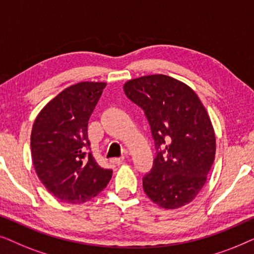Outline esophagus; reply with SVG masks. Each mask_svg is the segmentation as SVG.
I'll return each mask as SVG.
<instances>
[{
	"label": "esophagus",
	"instance_id": "obj_1",
	"mask_svg": "<svg viewBox=\"0 0 254 254\" xmlns=\"http://www.w3.org/2000/svg\"><path fill=\"white\" fill-rule=\"evenodd\" d=\"M124 161H125V157H118V158L111 159V163H113V164H120V163H123Z\"/></svg>",
	"mask_w": 254,
	"mask_h": 254
}]
</instances>
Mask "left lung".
I'll list each match as a JSON object with an SVG mask.
<instances>
[{
  "instance_id": "8db88e82",
  "label": "left lung",
  "mask_w": 254,
  "mask_h": 254,
  "mask_svg": "<svg viewBox=\"0 0 254 254\" xmlns=\"http://www.w3.org/2000/svg\"><path fill=\"white\" fill-rule=\"evenodd\" d=\"M124 91L144 111L156 148L142 178L149 199L165 209L190 203L202 190L215 159L213 125L196 93L178 79L149 75L125 83Z\"/></svg>"
}]
</instances>
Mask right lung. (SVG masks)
<instances>
[{"instance_id": "obj_1", "label": "right lung", "mask_w": 254, "mask_h": 254, "mask_svg": "<svg viewBox=\"0 0 254 254\" xmlns=\"http://www.w3.org/2000/svg\"><path fill=\"white\" fill-rule=\"evenodd\" d=\"M106 83L81 82L51 100L31 133L32 162L40 182L59 200L83 203L107 186L112 170L90 151L88 124Z\"/></svg>"}]
</instances>
